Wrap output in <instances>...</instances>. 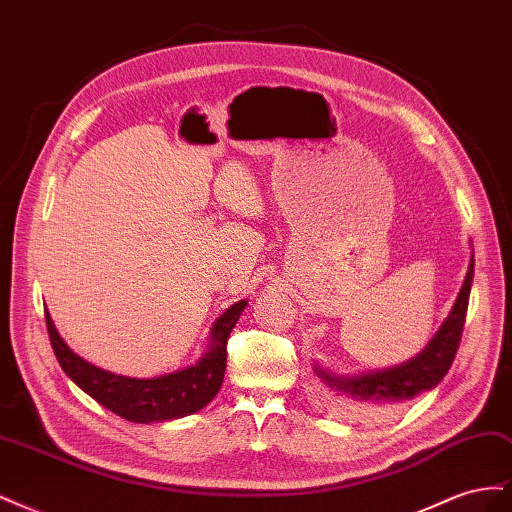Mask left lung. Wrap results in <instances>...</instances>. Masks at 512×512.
Here are the masks:
<instances>
[{"label":"left lung","mask_w":512,"mask_h":512,"mask_svg":"<svg viewBox=\"0 0 512 512\" xmlns=\"http://www.w3.org/2000/svg\"><path fill=\"white\" fill-rule=\"evenodd\" d=\"M472 277L474 254L470 256L466 280L461 284L451 312H448L442 327L429 339L427 346L412 356L410 361L356 376H337L314 361V374L318 378L316 399L324 410L333 412L339 418H350V421H367V418H378L399 408L416 395L436 389L446 376V371L451 369L459 348Z\"/></svg>","instance_id":"1"}]
</instances>
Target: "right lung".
Instances as JSON below:
<instances>
[{
	"mask_svg": "<svg viewBox=\"0 0 512 512\" xmlns=\"http://www.w3.org/2000/svg\"><path fill=\"white\" fill-rule=\"evenodd\" d=\"M245 305V299L237 301L213 322L207 350L194 365L158 378L117 376L113 371L91 365L64 342L49 309H46V329L61 369L100 406L132 423H164L203 410L218 395L226 371L228 335Z\"/></svg>",
	"mask_w": 512,
	"mask_h": 512,
	"instance_id": "add662e5",
	"label": "right lung"
}]
</instances>
